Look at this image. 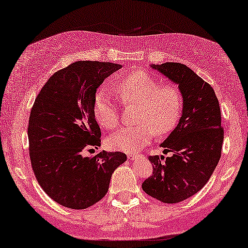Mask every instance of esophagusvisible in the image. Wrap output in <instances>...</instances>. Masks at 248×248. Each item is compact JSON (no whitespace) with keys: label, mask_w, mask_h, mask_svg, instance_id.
<instances>
[{"label":"esophagus","mask_w":248,"mask_h":248,"mask_svg":"<svg viewBox=\"0 0 248 248\" xmlns=\"http://www.w3.org/2000/svg\"><path fill=\"white\" fill-rule=\"evenodd\" d=\"M143 155H128V159H131V160H135L138 161L139 159H141Z\"/></svg>","instance_id":"1"}]
</instances>
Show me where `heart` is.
Wrapping results in <instances>:
<instances>
[{
	"instance_id": "b5f03b06",
	"label": "heart",
	"mask_w": 248,
	"mask_h": 248,
	"mask_svg": "<svg viewBox=\"0 0 248 248\" xmlns=\"http://www.w3.org/2000/svg\"><path fill=\"white\" fill-rule=\"evenodd\" d=\"M115 93L125 105H137V125L124 126L107 139L113 150L134 152L158 135L170 132L182 114L181 91L172 83H161L147 72H134L124 77L115 87ZM94 117L101 127L113 130L118 124V108L111 97L99 93L94 98Z\"/></svg>"
}]
</instances>
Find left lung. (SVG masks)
<instances>
[{
    "instance_id": "left-lung-1",
    "label": "left lung",
    "mask_w": 248,
    "mask_h": 248,
    "mask_svg": "<svg viewBox=\"0 0 248 248\" xmlns=\"http://www.w3.org/2000/svg\"><path fill=\"white\" fill-rule=\"evenodd\" d=\"M151 69L178 86L183 98L182 116L160 147L164 155H151L150 177L142 184L148 195L164 203H178L198 193L215 171L221 157L223 128L215 90L184 64H151Z\"/></svg>"
}]
</instances>
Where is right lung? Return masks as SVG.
Listing matches in <instances>:
<instances>
[{"label": "right lung", "mask_w": 248, "mask_h": 248, "mask_svg": "<svg viewBox=\"0 0 248 248\" xmlns=\"http://www.w3.org/2000/svg\"><path fill=\"white\" fill-rule=\"evenodd\" d=\"M122 65L77 61L54 73L35 99L30 111V161L44 192L59 204L87 209L100 201L111 175L126 161L122 152L100 151V128L93 113L98 87Z\"/></svg>", "instance_id": "1"}]
</instances>
